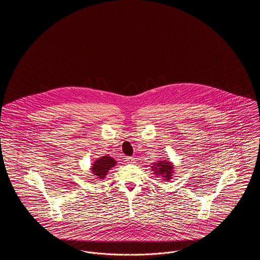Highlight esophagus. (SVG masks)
Masks as SVG:
<instances>
[{
    "label": "esophagus",
    "mask_w": 260,
    "mask_h": 260,
    "mask_svg": "<svg viewBox=\"0 0 260 260\" xmlns=\"http://www.w3.org/2000/svg\"><path fill=\"white\" fill-rule=\"evenodd\" d=\"M125 161L128 164H133V162H135V158L134 157H126Z\"/></svg>",
    "instance_id": "esophagus-1"
}]
</instances>
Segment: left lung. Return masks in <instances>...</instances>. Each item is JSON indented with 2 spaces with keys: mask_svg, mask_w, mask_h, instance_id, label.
<instances>
[{
  "mask_svg": "<svg viewBox=\"0 0 260 260\" xmlns=\"http://www.w3.org/2000/svg\"><path fill=\"white\" fill-rule=\"evenodd\" d=\"M152 171L156 176H161V180L169 181L172 179L173 175V162L170 161H157L152 164Z\"/></svg>",
  "mask_w": 260,
  "mask_h": 260,
  "instance_id": "obj_1",
  "label": "left lung"
}]
</instances>
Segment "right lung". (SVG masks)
Instances as JSON below:
<instances>
[{
    "label": "right lung",
    "mask_w": 260,
    "mask_h": 260,
    "mask_svg": "<svg viewBox=\"0 0 260 260\" xmlns=\"http://www.w3.org/2000/svg\"><path fill=\"white\" fill-rule=\"evenodd\" d=\"M116 164H117L116 160H114L109 156H103L99 158V160H95L93 161V164H91L92 166L90 168L91 173L95 177L93 179H99V180L104 179L107 173H109L112 168L115 167Z\"/></svg>",
    "instance_id": "right-lung-1"
}]
</instances>
